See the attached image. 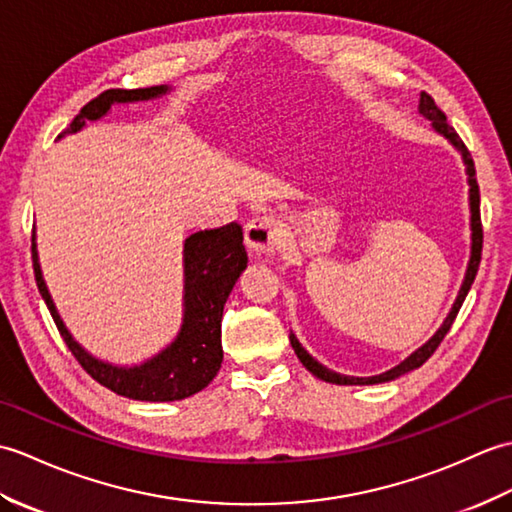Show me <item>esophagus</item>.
I'll list each match as a JSON object with an SVG mask.
<instances>
[{
	"instance_id": "esophagus-1",
	"label": "esophagus",
	"mask_w": 512,
	"mask_h": 512,
	"mask_svg": "<svg viewBox=\"0 0 512 512\" xmlns=\"http://www.w3.org/2000/svg\"><path fill=\"white\" fill-rule=\"evenodd\" d=\"M280 241V230L274 217H256L245 225V245L256 254L274 252Z\"/></svg>"
}]
</instances>
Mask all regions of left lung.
<instances>
[{"mask_svg": "<svg viewBox=\"0 0 512 512\" xmlns=\"http://www.w3.org/2000/svg\"><path fill=\"white\" fill-rule=\"evenodd\" d=\"M418 113L423 116L425 120L431 122V129H434L438 135H442L453 149H456L460 155H462V164H464V173H467V184H469V212H471V256H469V263H467V271H464V280H462V287L456 295V302H453L451 311L447 313L445 322L440 324L438 331L431 335L427 342L416 348L410 357H405L401 363H396L394 368L385 370L381 374H374V377H350V374H342V372H335L331 368H326L324 363L317 361L313 355H309L306 352V348L300 344V339L295 337L293 333L289 335L291 339V346L295 350V355H298V359L302 361V366L309 370L313 377L322 379L326 383H337V385H377V383H388V381H394L403 377V374L412 372L416 368L423 366V363L434 355V350L440 346L442 339H445V335L449 333V328L453 324V320H456V315L460 311V306L464 302V298H467V293L473 285L475 280V274H478V267H480V258H482V223H480V188H478V179H475V166H473V160H471V153L467 151V146L462 144V140L458 138V133L453 131L449 124H447V116L442 113L436 102L431 100L429 94H420V100H418Z\"/></svg>", "mask_w": 512, "mask_h": 512, "instance_id": "obj_1", "label": "left lung"}]
</instances>
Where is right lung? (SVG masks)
Returning <instances> with one entry per match:
<instances>
[{
	"label": "right lung",
	"mask_w": 512,
	"mask_h": 512,
	"mask_svg": "<svg viewBox=\"0 0 512 512\" xmlns=\"http://www.w3.org/2000/svg\"><path fill=\"white\" fill-rule=\"evenodd\" d=\"M170 85H155L144 89H107L81 109L63 135L81 131L87 122L105 118L113 105L155 100L170 92ZM32 265L41 298L50 309L52 320L59 328L63 342L72 350L78 363L92 379L111 392L133 401L168 403L181 401L201 392L217 377L223 361L221 348V317L223 306L230 298L238 276L247 267V252L243 245V230L238 223L201 230L184 241V302H181V324L173 337L153 357L133 366H120L94 357L76 342L67 331L63 317L52 300L37 252V234H32Z\"/></svg>",
	"instance_id": "1"
}]
</instances>
